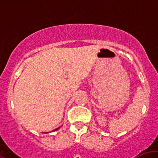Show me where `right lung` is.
<instances>
[{"instance_id": "obj_1", "label": "right lung", "mask_w": 158, "mask_h": 158, "mask_svg": "<svg viewBox=\"0 0 158 158\" xmlns=\"http://www.w3.org/2000/svg\"><path fill=\"white\" fill-rule=\"evenodd\" d=\"M59 128H60V127H59V128H56V129L55 130H53V131H56V130H58V129H59Z\"/></svg>"}]
</instances>
